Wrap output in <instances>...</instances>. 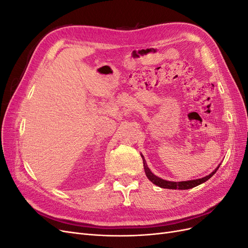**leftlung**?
I'll list each match as a JSON object with an SVG mask.
<instances>
[{
	"label": "left lung",
	"instance_id": "obj_1",
	"mask_svg": "<svg viewBox=\"0 0 248 248\" xmlns=\"http://www.w3.org/2000/svg\"><path fill=\"white\" fill-rule=\"evenodd\" d=\"M141 158H142V162H144V169H145V172H146V176L147 178L151 181L153 184L157 185L161 187V188H168V189H181V190H185V189H190V188H193V187H196L202 183H204L206 181H208V180L211 178L216 170H218V168L220 167V164H218V167H217L211 174H209L208 176L206 177H202V178H200V179H196V180H188V181H180V182H175V181H168V180H164V179H161L159 177H157L156 175H154L153 172L151 171V170H150L147 166V162L144 158V156H142V154H140Z\"/></svg>",
	"mask_w": 248,
	"mask_h": 248
}]
</instances>
